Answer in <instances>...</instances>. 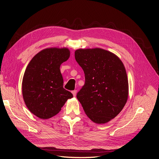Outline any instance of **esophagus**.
Wrapping results in <instances>:
<instances>
[{"instance_id": "esophagus-1", "label": "esophagus", "mask_w": 159, "mask_h": 159, "mask_svg": "<svg viewBox=\"0 0 159 159\" xmlns=\"http://www.w3.org/2000/svg\"><path fill=\"white\" fill-rule=\"evenodd\" d=\"M71 93H72V94H73V95L74 96V97H75V96H76V93H77V90L72 91Z\"/></svg>"}]
</instances>
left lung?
<instances>
[{"label": "left lung", "instance_id": "left-lung-1", "mask_svg": "<svg viewBox=\"0 0 159 159\" xmlns=\"http://www.w3.org/2000/svg\"><path fill=\"white\" fill-rule=\"evenodd\" d=\"M75 58L85 74V84L77 98L85 114L95 123L110 121L128 99V78L122 61L99 48L77 50Z\"/></svg>", "mask_w": 159, "mask_h": 159}]
</instances>
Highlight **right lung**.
<instances>
[{
    "mask_svg": "<svg viewBox=\"0 0 159 159\" xmlns=\"http://www.w3.org/2000/svg\"><path fill=\"white\" fill-rule=\"evenodd\" d=\"M67 48H48L32 57L24 74L22 91L27 108L42 119L58 113L68 99L73 98L63 88L60 65L68 60Z\"/></svg>",
    "mask_w": 159,
    "mask_h": 159,
    "instance_id": "obj_1",
    "label": "right lung"
}]
</instances>
